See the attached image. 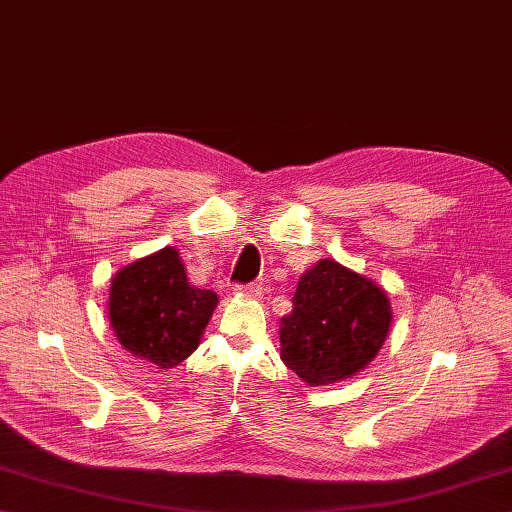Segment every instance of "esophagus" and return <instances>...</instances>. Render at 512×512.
Masks as SVG:
<instances>
[{"instance_id": "1", "label": "esophagus", "mask_w": 512, "mask_h": 512, "mask_svg": "<svg viewBox=\"0 0 512 512\" xmlns=\"http://www.w3.org/2000/svg\"><path fill=\"white\" fill-rule=\"evenodd\" d=\"M235 292H240L244 296H251V298H259L261 296V285L251 283V285H235Z\"/></svg>"}]
</instances>
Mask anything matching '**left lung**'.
Here are the masks:
<instances>
[{"mask_svg": "<svg viewBox=\"0 0 512 512\" xmlns=\"http://www.w3.org/2000/svg\"><path fill=\"white\" fill-rule=\"evenodd\" d=\"M292 313L281 318V359L309 385L355 376L383 348L391 305L383 287L333 259L298 281Z\"/></svg>", "mask_w": 512, "mask_h": 512, "instance_id": "left-lung-1", "label": "left lung"}]
</instances>
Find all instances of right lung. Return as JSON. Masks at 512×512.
<instances>
[{"label":"right lung","instance_id":"obj_1","mask_svg":"<svg viewBox=\"0 0 512 512\" xmlns=\"http://www.w3.org/2000/svg\"><path fill=\"white\" fill-rule=\"evenodd\" d=\"M216 305L218 296L190 285L177 248L166 246L114 274L108 316L125 350L168 370L199 346Z\"/></svg>","mask_w":512,"mask_h":512}]
</instances>
